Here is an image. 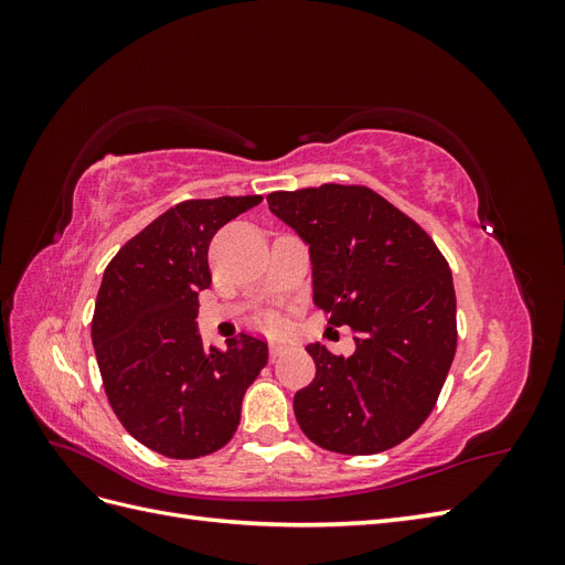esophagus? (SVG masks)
<instances>
[{"label":"esophagus","instance_id":"1","mask_svg":"<svg viewBox=\"0 0 565 565\" xmlns=\"http://www.w3.org/2000/svg\"><path fill=\"white\" fill-rule=\"evenodd\" d=\"M285 351H289V344H285V341H278V339H273L270 344H268V353H270V361H276L278 355H282Z\"/></svg>","mask_w":565,"mask_h":565}]
</instances>
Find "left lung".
<instances>
[{"instance_id": "8db88e82", "label": "left lung", "mask_w": 565, "mask_h": 565, "mask_svg": "<svg viewBox=\"0 0 565 565\" xmlns=\"http://www.w3.org/2000/svg\"><path fill=\"white\" fill-rule=\"evenodd\" d=\"M268 210L309 245L313 301L330 324H349L355 351H306L316 380L295 415L316 446L374 455L429 417L457 347L448 262L413 218L365 185L324 183L266 195Z\"/></svg>"}]
</instances>
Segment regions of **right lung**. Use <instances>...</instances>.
<instances>
[{
	"label": "right lung",
	"instance_id": "1",
	"mask_svg": "<svg viewBox=\"0 0 565 565\" xmlns=\"http://www.w3.org/2000/svg\"><path fill=\"white\" fill-rule=\"evenodd\" d=\"M262 195L185 200L115 254L96 297L92 341L113 413L172 459L216 452L241 424L243 398L268 363L264 339L241 332L204 349L198 295L212 285L214 233Z\"/></svg>",
	"mask_w": 565,
	"mask_h": 565
}]
</instances>
